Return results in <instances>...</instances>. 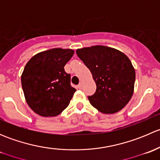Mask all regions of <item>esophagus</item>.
<instances>
[{
  "instance_id": "obj_1",
  "label": "esophagus",
  "mask_w": 160,
  "mask_h": 160,
  "mask_svg": "<svg viewBox=\"0 0 160 160\" xmlns=\"http://www.w3.org/2000/svg\"><path fill=\"white\" fill-rule=\"evenodd\" d=\"M78 88L79 89L82 88V82H80V83H79V85H78Z\"/></svg>"
}]
</instances>
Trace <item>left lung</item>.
<instances>
[{"label":"left lung","mask_w":160,"mask_h":160,"mask_svg":"<svg viewBox=\"0 0 160 160\" xmlns=\"http://www.w3.org/2000/svg\"><path fill=\"white\" fill-rule=\"evenodd\" d=\"M76 52L96 83V92L88 97L91 105L104 114L122 110L132 98L135 80V69L128 56L104 46L82 48Z\"/></svg>","instance_id":"1"}]
</instances>
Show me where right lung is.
<instances>
[{
	"label": "right lung",
	"mask_w": 160,
	"mask_h": 160,
	"mask_svg": "<svg viewBox=\"0 0 160 160\" xmlns=\"http://www.w3.org/2000/svg\"><path fill=\"white\" fill-rule=\"evenodd\" d=\"M74 51L55 48L41 52L27 62L22 86L27 104L42 117H54L67 108L76 89L64 70Z\"/></svg>",
	"instance_id": "right-lung-1"
}]
</instances>
